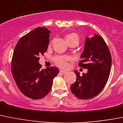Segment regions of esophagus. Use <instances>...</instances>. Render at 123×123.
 <instances>
[{"instance_id":"obj_1","label":"esophagus","mask_w":123,"mask_h":123,"mask_svg":"<svg viewBox=\"0 0 123 123\" xmlns=\"http://www.w3.org/2000/svg\"><path fill=\"white\" fill-rule=\"evenodd\" d=\"M60 73H63V74H65V73H67V71H65V70H60Z\"/></svg>"}]
</instances>
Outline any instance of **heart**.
Here are the masks:
<instances>
[{
    "instance_id": "obj_1",
    "label": "heart",
    "mask_w": 123,
    "mask_h": 123,
    "mask_svg": "<svg viewBox=\"0 0 123 123\" xmlns=\"http://www.w3.org/2000/svg\"><path fill=\"white\" fill-rule=\"evenodd\" d=\"M76 37H78V35L76 33H70V34L67 35L66 36V39L69 38ZM72 60V58L70 56H56L53 58V61L57 65L58 67H62V68H67L68 67V62Z\"/></svg>"
}]
</instances>
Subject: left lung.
Returning <instances> with one entry per match:
<instances>
[{
  "label": "left lung",
  "mask_w": 123,
  "mask_h": 123,
  "mask_svg": "<svg viewBox=\"0 0 123 123\" xmlns=\"http://www.w3.org/2000/svg\"><path fill=\"white\" fill-rule=\"evenodd\" d=\"M81 58L78 65L88 69V72L80 76L75 70L76 80L70 89L80 99H90L105 86L111 72V56L103 38L95 34L93 37L86 38Z\"/></svg>",
  "instance_id": "left-lung-1"
}]
</instances>
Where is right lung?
<instances>
[{
	"mask_svg": "<svg viewBox=\"0 0 123 123\" xmlns=\"http://www.w3.org/2000/svg\"><path fill=\"white\" fill-rule=\"evenodd\" d=\"M50 31L45 27H38L21 38L15 48L12 75L20 92L31 99H40L47 95L54 78L59 73L55 67L42 70L39 63V55H43L48 49Z\"/></svg>",
	"mask_w": 123,
	"mask_h": 123,
	"instance_id": "right-lung-1",
	"label": "right lung"
}]
</instances>
